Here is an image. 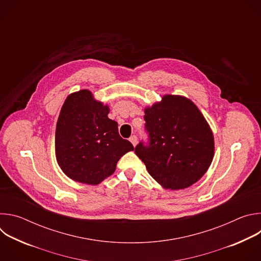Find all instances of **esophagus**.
<instances>
[{
    "label": "esophagus",
    "instance_id": "esophagus-1",
    "mask_svg": "<svg viewBox=\"0 0 261 261\" xmlns=\"http://www.w3.org/2000/svg\"><path fill=\"white\" fill-rule=\"evenodd\" d=\"M130 141H131V143L135 146L136 145V143H137V136L136 135H132L131 137H130V139H129Z\"/></svg>",
    "mask_w": 261,
    "mask_h": 261
}]
</instances>
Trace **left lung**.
Masks as SVG:
<instances>
[{
	"instance_id": "1",
	"label": "left lung",
	"mask_w": 261,
	"mask_h": 261,
	"mask_svg": "<svg viewBox=\"0 0 261 261\" xmlns=\"http://www.w3.org/2000/svg\"><path fill=\"white\" fill-rule=\"evenodd\" d=\"M147 142L135 154L166 189L190 187L208 169L214 157L213 132L196 105L181 96L166 95L144 110Z\"/></svg>"
}]
</instances>
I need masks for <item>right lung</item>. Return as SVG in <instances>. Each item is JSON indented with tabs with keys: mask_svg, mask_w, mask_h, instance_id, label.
<instances>
[{
	"mask_svg": "<svg viewBox=\"0 0 261 261\" xmlns=\"http://www.w3.org/2000/svg\"><path fill=\"white\" fill-rule=\"evenodd\" d=\"M108 113V106L96 101L88 90L65 100L56 129V156L73 180L100 184L115 172L122 156L134 150L120 136L118 123L107 117Z\"/></svg>",
	"mask_w": 261,
	"mask_h": 261,
	"instance_id": "1",
	"label": "right lung"
}]
</instances>
